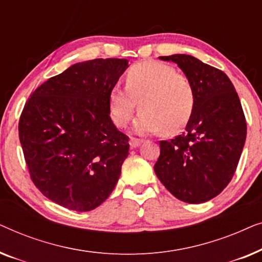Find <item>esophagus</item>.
<instances>
[{"label": "esophagus", "mask_w": 262, "mask_h": 262, "mask_svg": "<svg viewBox=\"0 0 262 262\" xmlns=\"http://www.w3.org/2000/svg\"><path fill=\"white\" fill-rule=\"evenodd\" d=\"M142 139H138V138H135V137H131L130 139V146L131 148H137L142 144Z\"/></svg>", "instance_id": "esophagus-1"}]
</instances>
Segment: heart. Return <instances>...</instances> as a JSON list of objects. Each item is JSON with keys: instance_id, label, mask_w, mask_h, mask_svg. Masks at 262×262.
<instances>
[{"instance_id": "heart-1", "label": "heart", "mask_w": 262, "mask_h": 262, "mask_svg": "<svg viewBox=\"0 0 262 262\" xmlns=\"http://www.w3.org/2000/svg\"><path fill=\"white\" fill-rule=\"evenodd\" d=\"M126 89H111V118L118 127H125L136 111H142L135 123L141 135L163 131L170 135L180 131L194 110V88L185 75L168 64L142 62L126 74Z\"/></svg>"}]
</instances>
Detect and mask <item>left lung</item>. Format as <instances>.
I'll return each instance as SVG.
<instances>
[{
	"instance_id": "obj_1",
	"label": "left lung",
	"mask_w": 262,
	"mask_h": 262,
	"mask_svg": "<svg viewBox=\"0 0 262 262\" xmlns=\"http://www.w3.org/2000/svg\"><path fill=\"white\" fill-rule=\"evenodd\" d=\"M177 63L194 88V110L185 131L160 142L154 169L164 187L185 203L214 198L234 177L247 136L241 102L223 71L189 55L160 57Z\"/></svg>"
}]
</instances>
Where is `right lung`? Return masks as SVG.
<instances>
[{
	"mask_svg": "<svg viewBox=\"0 0 262 262\" xmlns=\"http://www.w3.org/2000/svg\"><path fill=\"white\" fill-rule=\"evenodd\" d=\"M127 59L77 63L31 94L19 137L31 180L66 209L85 212L108 198L128 155V137L110 117L108 96Z\"/></svg>",
	"mask_w": 262,
	"mask_h": 262,
	"instance_id": "right-lung-1",
	"label": "right lung"
}]
</instances>
